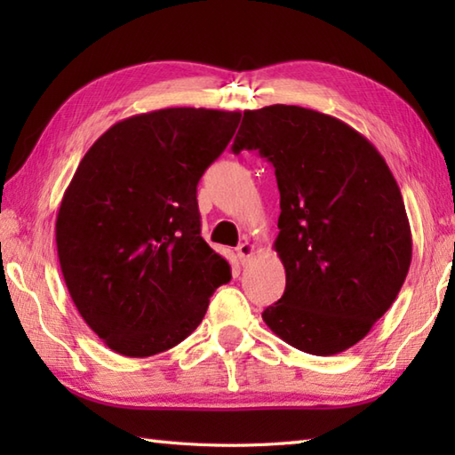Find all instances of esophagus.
<instances>
[{
    "label": "esophagus",
    "mask_w": 455,
    "mask_h": 455,
    "mask_svg": "<svg viewBox=\"0 0 455 455\" xmlns=\"http://www.w3.org/2000/svg\"><path fill=\"white\" fill-rule=\"evenodd\" d=\"M236 254H238V259H240V264H248L250 262V258L254 256V246L250 244V243H243V244H238V248H236Z\"/></svg>",
    "instance_id": "esophagus-1"
}]
</instances>
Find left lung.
I'll list each match as a JSON object with an SVG mask.
<instances>
[{
    "label": "left lung",
    "mask_w": 455,
    "mask_h": 455,
    "mask_svg": "<svg viewBox=\"0 0 455 455\" xmlns=\"http://www.w3.org/2000/svg\"><path fill=\"white\" fill-rule=\"evenodd\" d=\"M240 150L272 162L279 189L274 248L285 291L264 323L307 354L347 350L387 313L412 259L387 162L350 124L299 105L244 111L233 142Z\"/></svg>",
    "instance_id": "8db88e82"
}]
</instances>
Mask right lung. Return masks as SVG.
<instances>
[{
  "instance_id": "add662e5",
  "label": "right lung",
  "mask_w": 455,
  "mask_h": 455,
  "mask_svg": "<svg viewBox=\"0 0 455 455\" xmlns=\"http://www.w3.org/2000/svg\"><path fill=\"white\" fill-rule=\"evenodd\" d=\"M238 111L170 108L115 123L85 152L56 215V250L78 313L127 357L196 331L230 267L201 238L197 183Z\"/></svg>"
}]
</instances>
